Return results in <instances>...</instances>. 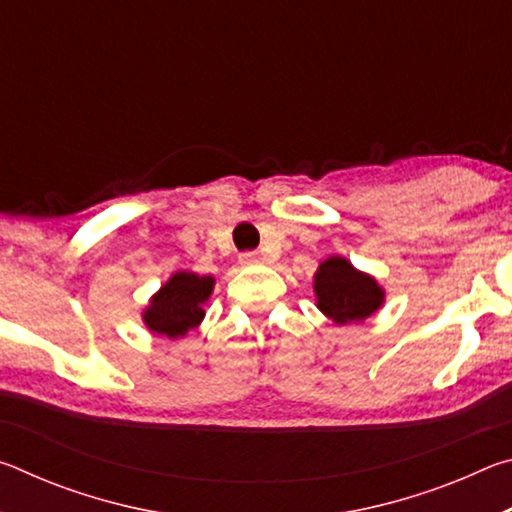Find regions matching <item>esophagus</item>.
Wrapping results in <instances>:
<instances>
[{
    "instance_id": "esophagus-1",
    "label": "esophagus",
    "mask_w": 512,
    "mask_h": 512,
    "mask_svg": "<svg viewBox=\"0 0 512 512\" xmlns=\"http://www.w3.org/2000/svg\"><path fill=\"white\" fill-rule=\"evenodd\" d=\"M239 262H241V266H257V264H262V255L253 253V250H248V253L239 255Z\"/></svg>"
}]
</instances>
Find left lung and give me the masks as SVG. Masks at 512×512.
<instances>
[{
    "mask_svg": "<svg viewBox=\"0 0 512 512\" xmlns=\"http://www.w3.org/2000/svg\"><path fill=\"white\" fill-rule=\"evenodd\" d=\"M318 309L334 323H359L381 307L384 291L370 275L359 273L341 257H329L316 273Z\"/></svg>",
    "mask_w": 512,
    "mask_h": 512,
    "instance_id": "obj_1",
    "label": "left lung"
}]
</instances>
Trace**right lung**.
<instances>
[{"label": "right lung", "instance_id": "1", "mask_svg": "<svg viewBox=\"0 0 512 512\" xmlns=\"http://www.w3.org/2000/svg\"><path fill=\"white\" fill-rule=\"evenodd\" d=\"M212 287V277L176 273L155 293L149 309L144 311L146 327L155 334L169 336V339L185 336L203 320V302L210 298Z\"/></svg>", "mask_w": 512, "mask_h": 512}]
</instances>
